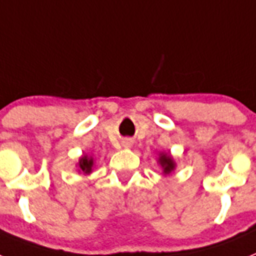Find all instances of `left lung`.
I'll return each instance as SVG.
<instances>
[{
    "label": "left lung",
    "instance_id": "left-lung-1",
    "mask_svg": "<svg viewBox=\"0 0 256 256\" xmlns=\"http://www.w3.org/2000/svg\"><path fill=\"white\" fill-rule=\"evenodd\" d=\"M158 162L164 169V173H170L173 169H174V162H173V158L169 156V154H161L160 158H158Z\"/></svg>",
    "mask_w": 256,
    "mask_h": 256
}]
</instances>
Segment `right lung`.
<instances>
[{"mask_svg":"<svg viewBox=\"0 0 256 256\" xmlns=\"http://www.w3.org/2000/svg\"><path fill=\"white\" fill-rule=\"evenodd\" d=\"M92 165H94V161H92V158H86V156H83V158L79 160V166H80V169L84 173H90L92 169Z\"/></svg>","mask_w":256,"mask_h":256,"instance_id":"obj_1","label":"right lung"}]
</instances>
